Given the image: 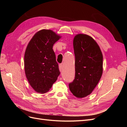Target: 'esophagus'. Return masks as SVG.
<instances>
[{
  "instance_id": "34e87169",
  "label": "esophagus",
  "mask_w": 127,
  "mask_h": 127,
  "mask_svg": "<svg viewBox=\"0 0 127 127\" xmlns=\"http://www.w3.org/2000/svg\"><path fill=\"white\" fill-rule=\"evenodd\" d=\"M63 65L61 64H60L59 65V70H60V71H61L63 70Z\"/></svg>"
}]
</instances>
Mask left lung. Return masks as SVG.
I'll use <instances>...</instances> for the list:
<instances>
[{
    "mask_svg": "<svg viewBox=\"0 0 127 127\" xmlns=\"http://www.w3.org/2000/svg\"><path fill=\"white\" fill-rule=\"evenodd\" d=\"M73 45L75 77L69 87L75 96L83 98L91 94L101 78L103 55L96 41L86 34H77Z\"/></svg>",
    "mask_w": 127,
    "mask_h": 127,
    "instance_id": "8db88e82",
    "label": "left lung"
}]
</instances>
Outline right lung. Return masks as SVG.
Masks as SVG:
<instances>
[{
  "mask_svg": "<svg viewBox=\"0 0 127 127\" xmlns=\"http://www.w3.org/2000/svg\"><path fill=\"white\" fill-rule=\"evenodd\" d=\"M61 36L50 30H41L29 42L24 55L25 75L34 91L48 92L60 75L52 49Z\"/></svg>",
  "mask_w": 127,
  "mask_h": 127,
  "instance_id": "add662e5",
  "label": "right lung"
}]
</instances>
